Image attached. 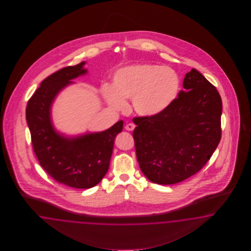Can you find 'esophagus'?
I'll return each instance as SVG.
<instances>
[{
  "label": "esophagus",
  "instance_id": "1",
  "mask_svg": "<svg viewBox=\"0 0 251 251\" xmlns=\"http://www.w3.org/2000/svg\"><path fill=\"white\" fill-rule=\"evenodd\" d=\"M135 128V125L133 124V123H128L127 125H126V127H125V129H127V130H129V131H132L133 129Z\"/></svg>",
  "mask_w": 251,
  "mask_h": 251
}]
</instances>
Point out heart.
Returning <instances> with one entry per match:
<instances>
[{"instance_id":"b5f03b06","label":"heart","mask_w":251,"mask_h":251,"mask_svg":"<svg viewBox=\"0 0 251 251\" xmlns=\"http://www.w3.org/2000/svg\"><path fill=\"white\" fill-rule=\"evenodd\" d=\"M180 89L181 79L174 69L137 63L119 69L113 86L103 85L102 94L116 110H124L126 99H130L137 114L150 118L165 112L177 99Z\"/></svg>"}]
</instances>
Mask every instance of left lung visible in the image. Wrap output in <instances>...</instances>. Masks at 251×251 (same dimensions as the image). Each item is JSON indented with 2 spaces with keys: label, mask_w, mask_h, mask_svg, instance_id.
Segmentation results:
<instances>
[{
  "label": "left lung",
  "mask_w": 251,
  "mask_h": 251,
  "mask_svg": "<svg viewBox=\"0 0 251 251\" xmlns=\"http://www.w3.org/2000/svg\"><path fill=\"white\" fill-rule=\"evenodd\" d=\"M183 87L162 114L132 119L139 166L156 184H176L196 174L220 143L222 99L216 87L196 69L186 74Z\"/></svg>",
  "instance_id": "left-lung-1"
}]
</instances>
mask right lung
I'll use <instances>...</instances> for the list:
<instances>
[{"mask_svg": "<svg viewBox=\"0 0 251 251\" xmlns=\"http://www.w3.org/2000/svg\"><path fill=\"white\" fill-rule=\"evenodd\" d=\"M84 61L61 69L42 81L27 102L25 118L33 150L40 166L57 182L75 189H89L105 176L109 167L116 136L123 122L101 132L67 138L54 129L50 107L71 80L87 73Z\"/></svg>", "mask_w": 251, "mask_h": 251, "instance_id": "obj_1", "label": "right lung"}]
</instances>
